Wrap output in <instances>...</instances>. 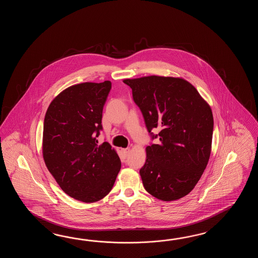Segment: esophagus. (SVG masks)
Instances as JSON below:
<instances>
[{"instance_id": "1", "label": "esophagus", "mask_w": 258, "mask_h": 258, "mask_svg": "<svg viewBox=\"0 0 258 258\" xmlns=\"http://www.w3.org/2000/svg\"><path fill=\"white\" fill-rule=\"evenodd\" d=\"M130 151H131V149L130 148H124V149H122V153L123 155L127 157L129 154H130Z\"/></svg>"}]
</instances>
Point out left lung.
Wrapping results in <instances>:
<instances>
[{"instance_id":"left-lung-1","label":"left lung","mask_w":258,"mask_h":258,"mask_svg":"<svg viewBox=\"0 0 258 258\" xmlns=\"http://www.w3.org/2000/svg\"><path fill=\"white\" fill-rule=\"evenodd\" d=\"M142 111L146 126L159 144L146 148L140 170L147 192L162 201L185 197L200 180L211 153L213 114L192 84L179 77L124 79ZM158 127L153 135L151 130Z\"/></svg>"}]
</instances>
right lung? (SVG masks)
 <instances>
[{
  "label": "right lung",
  "mask_w": 258,
  "mask_h": 258,
  "mask_svg": "<svg viewBox=\"0 0 258 258\" xmlns=\"http://www.w3.org/2000/svg\"><path fill=\"white\" fill-rule=\"evenodd\" d=\"M111 83H81L61 91L44 119V161L61 190L85 203L110 192L121 160L108 142L98 145Z\"/></svg>",
  "instance_id": "obj_1"
}]
</instances>
